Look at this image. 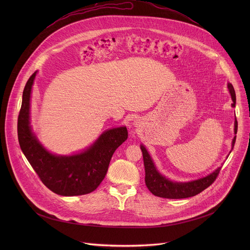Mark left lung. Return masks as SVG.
<instances>
[{
    "instance_id": "obj_1",
    "label": "left lung",
    "mask_w": 250,
    "mask_h": 250,
    "mask_svg": "<svg viewBox=\"0 0 250 250\" xmlns=\"http://www.w3.org/2000/svg\"><path fill=\"white\" fill-rule=\"evenodd\" d=\"M228 89L230 93L231 100H232L231 106L235 108L236 98H235V92H234L233 86L230 83H228ZM236 132H237V121L235 118L234 134H236ZM235 138L236 136L234 135L231 142V150L235 144ZM140 149L142 151V155H144L146 187L154 196H157L160 198L184 199V198L196 196L213 183V181L216 180V178L218 177L222 169V166H220L208 176L200 178V179H197V180L189 181V182L171 181L170 179H168V178L163 176L161 173H159L150 154L148 153L147 149L144 146V145L140 146Z\"/></svg>"
}]
</instances>
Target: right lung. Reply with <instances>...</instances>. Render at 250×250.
Wrapping results in <instances>:
<instances>
[{"mask_svg":"<svg viewBox=\"0 0 250 250\" xmlns=\"http://www.w3.org/2000/svg\"><path fill=\"white\" fill-rule=\"evenodd\" d=\"M38 71L29 77L22 93L18 119V136L21 151L42 183L61 196H80L95 191L108 171L116 149L127 138L125 126L104 131L84 151L73 155L49 152L30 125V96Z\"/></svg>","mask_w":250,"mask_h":250,"instance_id":"obj_1","label":"right lung"}]
</instances>
